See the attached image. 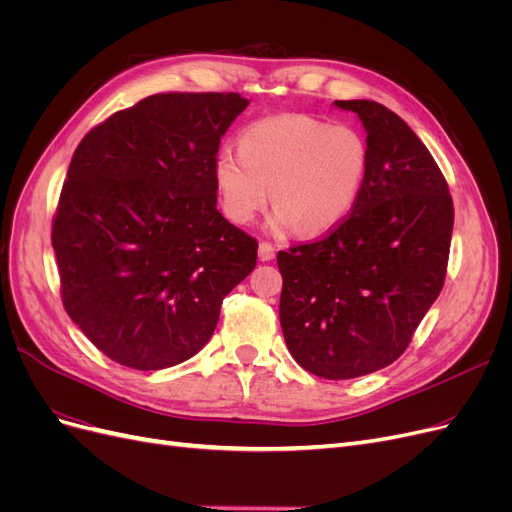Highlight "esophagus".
<instances>
[{
    "label": "esophagus",
    "mask_w": 512,
    "mask_h": 512,
    "mask_svg": "<svg viewBox=\"0 0 512 512\" xmlns=\"http://www.w3.org/2000/svg\"><path fill=\"white\" fill-rule=\"evenodd\" d=\"M273 256H275V247L269 241H260V245H258V258L262 262H267V260H273Z\"/></svg>",
    "instance_id": "1"
}]
</instances>
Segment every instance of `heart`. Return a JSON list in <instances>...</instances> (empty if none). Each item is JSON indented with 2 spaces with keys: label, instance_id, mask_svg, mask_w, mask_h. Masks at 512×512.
Masks as SVG:
<instances>
[{
  "label": "heart",
  "instance_id": "obj_1",
  "mask_svg": "<svg viewBox=\"0 0 512 512\" xmlns=\"http://www.w3.org/2000/svg\"><path fill=\"white\" fill-rule=\"evenodd\" d=\"M237 153L220 151L213 181L226 218L250 224L275 205L273 228L322 235L342 224L365 188L371 149L348 123L309 115H277L247 126Z\"/></svg>",
  "mask_w": 512,
  "mask_h": 512
}]
</instances>
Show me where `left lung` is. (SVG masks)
Here are the masks:
<instances>
[{
	"instance_id": "left-lung-1",
	"label": "left lung",
	"mask_w": 512,
	"mask_h": 512,
	"mask_svg": "<svg viewBox=\"0 0 512 512\" xmlns=\"http://www.w3.org/2000/svg\"><path fill=\"white\" fill-rule=\"evenodd\" d=\"M359 115L371 162L359 203L327 235L277 252L286 346L309 374L350 380L397 361L444 286L453 235L448 183L408 123L371 100Z\"/></svg>"
}]
</instances>
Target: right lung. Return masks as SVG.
Here are the masks:
<instances>
[{"mask_svg": "<svg viewBox=\"0 0 512 512\" xmlns=\"http://www.w3.org/2000/svg\"><path fill=\"white\" fill-rule=\"evenodd\" d=\"M239 94L168 91L117 111L76 147L53 215L61 303L108 359L151 371L188 361L258 241L218 211L220 138Z\"/></svg>", "mask_w": 512, "mask_h": 512, "instance_id": "add662e5", "label": "right lung"}]
</instances>
